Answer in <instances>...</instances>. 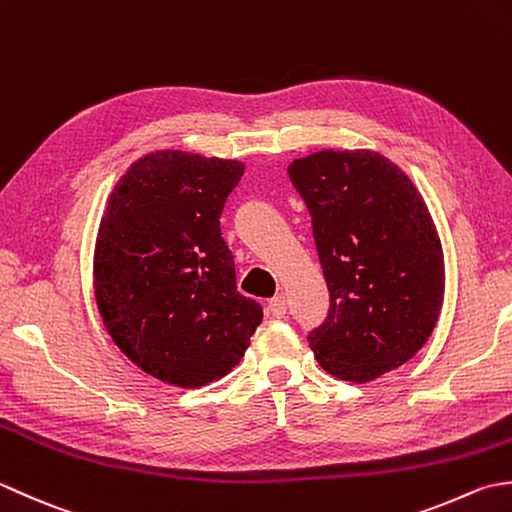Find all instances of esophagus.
Listing matches in <instances>:
<instances>
[{
  "instance_id": "obj_1",
  "label": "esophagus",
  "mask_w": 512,
  "mask_h": 512,
  "mask_svg": "<svg viewBox=\"0 0 512 512\" xmlns=\"http://www.w3.org/2000/svg\"><path fill=\"white\" fill-rule=\"evenodd\" d=\"M267 309H269V314L274 316V318H285V314H287V300H285V296L278 294V296L271 298Z\"/></svg>"
}]
</instances>
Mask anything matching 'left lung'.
I'll list each match as a JSON object with an SVG mask.
<instances>
[{
	"label": "left lung",
	"mask_w": 512,
	"mask_h": 512,
	"mask_svg": "<svg viewBox=\"0 0 512 512\" xmlns=\"http://www.w3.org/2000/svg\"><path fill=\"white\" fill-rule=\"evenodd\" d=\"M329 287V314L309 331L327 373L369 382L409 362L444 300L433 218L409 176L371 150H322L289 165Z\"/></svg>",
	"instance_id": "8db88e82"
}]
</instances>
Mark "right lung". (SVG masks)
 <instances>
[{
	"mask_svg": "<svg viewBox=\"0 0 512 512\" xmlns=\"http://www.w3.org/2000/svg\"><path fill=\"white\" fill-rule=\"evenodd\" d=\"M238 161L161 150L121 176L101 218L95 294L112 340L141 371L196 389L232 371L263 320L236 291L221 236Z\"/></svg>",
	"mask_w": 512,
	"mask_h": 512,
	"instance_id": "right-lung-1",
	"label": "right lung"
}]
</instances>
